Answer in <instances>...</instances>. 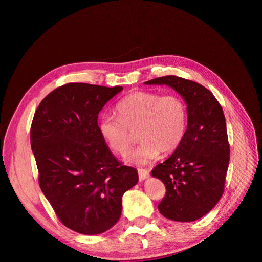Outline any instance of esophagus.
Returning a JSON list of instances; mask_svg holds the SVG:
<instances>
[{
	"label": "esophagus",
	"instance_id": "1",
	"mask_svg": "<svg viewBox=\"0 0 262 262\" xmlns=\"http://www.w3.org/2000/svg\"><path fill=\"white\" fill-rule=\"evenodd\" d=\"M138 172H139V178L140 180H144L148 177L149 175V170L148 169H145V168H139L138 169Z\"/></svg>",
	"mask_w": 262,
	"mask_h": 262
}]
</instances>
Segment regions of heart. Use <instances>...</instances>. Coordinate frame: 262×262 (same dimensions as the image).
<instances>
[{
  "label": "heart",
  "mask_w": 262,
  "mask_h": 262,
  "mask_svg": "<svg viewBox=\"0 0 262 262\" xmlns=\"http://www.w3.org/2000/svg\"><path fill=\"white\" fill-rule=\"evenodd\" d=\"M116 109L118 117L101 116L98 131L108 147L119 155L128 152L137 133L141 143L128 155L131 163L145 164L160 152H175L185 138L188 108L177 95L133 92L119 101Z\"/></svg>",
  "instance_id": "1"
}]
</instances>
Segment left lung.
I'll use <instances>...</instances> for the list:
<instances>
[{
    "label": "left lung",
    "mask_w": 262,
    "mask_h": 262,
    "mask_svg": "<svg viewBox=\"0 0 262 262\" xmlns=\"http://www.w3.org/2000/svg\"><path fill=\"white\" fill-rule=\"evenodd\" d=\"M145 84L168 85L187 104L185 138L167 160L155 166L152 176L166 187L158 211L172 221H195L215 207L224 192L229 143L223 109L208 89L186 78L167 75Z\"/></svg>",
    "instance_id": "left-lung-1"
}]
</instances>
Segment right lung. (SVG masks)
<instances>
[{"instance_id": "obj_1", "label": "right lung", "mask_w": 262, "mask_h": 262, "mask_svg": "<svg viewBox=\"0 0 262 262\" xmlns=\"http://www.w3.org/2000/svg\"><path fill=\"white\" fill-rule=\"evenodd\" d=\"M122 91L68 83L41 100L31 122L30 144L45 196L63 225L96 235L121 215L122 195L137 185L138 170L123 165L98 131V114Z\"/></svg>"}]
</instances>
